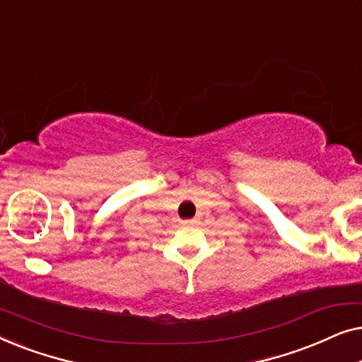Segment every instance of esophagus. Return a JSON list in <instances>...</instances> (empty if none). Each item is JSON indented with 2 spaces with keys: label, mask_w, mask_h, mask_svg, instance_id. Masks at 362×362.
Here are the masks:
<instances>
[{
  "label": "esophagus",
  "mask_w": 362,
  "mask_h": 362,
  "mask_svg": "<svg viewBox=\"0 0 362 362\" xmlns=\"http://www.w3.org/2000/svg\"><path fill=\"white\" fill-rule=\"evenodd\" d=\"M197 222V217H192V219H186L185 224H196Z\"/></svg>",
  "instance_id": "1"
}]
</instances>
